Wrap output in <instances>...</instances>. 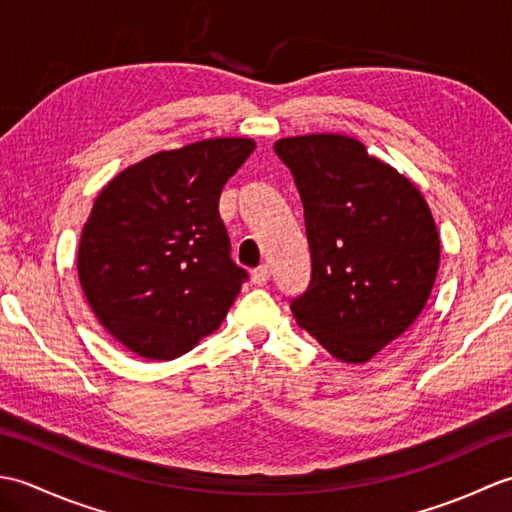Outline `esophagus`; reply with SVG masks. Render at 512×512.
<instances>
[{
  "mask_svg": "<svg viewBox=\"0 0 512 512\" xmlns=\"http://www.w3.org/2000/svg\"><path fill=\"white\" fill-rule=\"evenodd\" d=\"M250 279H253V284H255V286H266V284H268V279H270V270H268V266H259V268H255L253 273H250Z\"/></svg>",
  "mask_w": 512,
  "mask_h": 512,
  "instance_id": "obj_1",
  "label": "esophagus"
}]
</instances>
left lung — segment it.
Wrapping results in <instances>:
<instances>
[{"instance_id": "obj_1", "label": "left lung", "mask_w": 512, "mask_h": 512, "mask_svg": "<svg viewBox=\"0 0 512 512\" xmlns=\"http://www.w3.org/2000/svg\"><path fill=\"white\" fill-rule=\"evenodd\" d=\"M301 195L312 279L290 308L343 363L374 358L418 319L436 284L440 237L416 184L345 134L281 138Z\"/></svg>"}]
</instances>
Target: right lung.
I'll return each instance as SVG.
<instances>
[{"instance_id":"obj_1","label":"right lung","mask_w":512,"mask_h":512,"mask_svg":"<svg viewBox=\"0 0 512 512\" xmlns=\"http://www.w3.org/2000/svg\"><path fill=\"white\" fill-rule=\"evenodd\" d=\"M250 138H206L123 169L96 195L76 270L92 312L129 352L171 361L220 328L246 270L233 264L220 193Z\"/></svg>"}]
</instances>
